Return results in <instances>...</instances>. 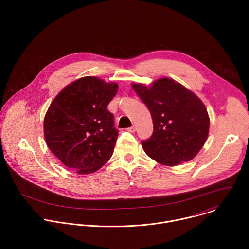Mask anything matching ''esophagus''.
I'll use <instances>...</instances> for the list:
<instances>
[{
    "label": "esophagus",
    "mask_w": 249,
    "mask_h": 249,
    "mask_svg": "<svg viewBox=\"0 0 249 249\" xmlns=\"http://www.w3.org/2000/svg\"><path fill=\"white\" fill-rule=\"evenodd\" d=\"M127 131H128V132H131V133H134V132L136 131V126H132V127L127 128Z\"/></svg>",
    "instance_id": "1"
}]
</instances>
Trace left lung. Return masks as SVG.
I'll return each instance as SVG.
<instances>
[{"mask_svg": "<svg viewBox=\"0 0 249 249\" xmlns=\"http://www.w3.org/2000/svg\"><path fill=\"white\" fill-rule=\"evenodd\" d=\"M132 87L153 118L154 132L142 141L146 154L168 166L191 160L209 134L210 118L204 103L182 85L167 78L149 88L142 84Z\"/></svg>", "mask_w": 249, "mask_h": 249, "instance_id": "8db88e82", "label": "left lung"}]
</instances>
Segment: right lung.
<instances>
[{"label":"right lung","instance_id":"add662e5","mask_svg":"<svg viewBox=\"0 0 249 249\" xmlns=\"http://www.w3.org/2000/svg\"><path fill=\"white\" fill-rule=\"evenodd\" d=\"M116 83L84 77L54 98L44 118V137L51 152L69 168L89 174L111 158L118 130L106 107L117 92Z\"/></svg>","mask_w":249,"mask_h":249}]
</instances>
